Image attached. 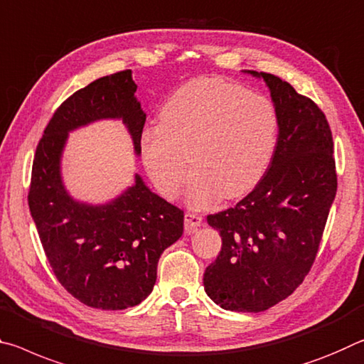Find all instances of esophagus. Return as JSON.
I'll list each match as a JSON object with an SVG mask.
<instances>
[{"instance_id": "34e87169", "label": "esophagus", "mask_w": 364, "mask_h": 364, "mask_svg": "<svg viewBox=\"0 0 364 364\" xmlns=\"http://www.w3.org/2000/svg\"><path fill=\"white\" fill-rule=\"evenodd\" d=\"M201 223H203V218L200 214L195 213H186V219H183V225H186V230L188 234H192L196 229L200 228Z\"/></svg>"}]
</instances>
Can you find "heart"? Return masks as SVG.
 Masks as SVG:
<instances>
[{"label":"heart","mask_w":364,"mask_h":364,"mask_svg":"<svg viewBox=\"0 0 364 364\" xmlns=\"http://www.w3.org/2000/svg\"><path fill=\"white\" fill-rule=\"evenodd\" d=\"M279 139V114L264 95L205 77L186 83L161 112V126L141 135V156L154 186L176 198L187 192L193 208L250 192L267 169Z\"/></svg>","instance_id":"heart-1"}]
</instances>
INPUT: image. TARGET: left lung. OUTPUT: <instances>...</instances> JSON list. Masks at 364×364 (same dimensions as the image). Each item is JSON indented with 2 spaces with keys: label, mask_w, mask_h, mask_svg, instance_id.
<instances>
[{
  "label": "left lung",
  "mask_w": 364,
  "mask_h": 364,
  "mask_svg": "<svg viewBox=\"0 0 364 364\" xmlns=\"http://www.w3.org/2000/svg\"><path fill=\"white\" fill-rule=\"evenodd\" d=\"M271 90L279 139L264 176L234 208L208 216L221 253L203 285L224 309L259 313L287 299L316 259L337 192L329 122L313 100L289 82L255 73Z\"/></svg>",
  "instance_id": "obj_1"
}]
</instances>
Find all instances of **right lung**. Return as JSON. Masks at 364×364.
Here are the masks:
<instances>
[{
    "instance_id": "1",
    "label": "right lung",
    "mask_w": 364,
    "mask_h": 364,
    "mask_svg": "<svg viewBox=\"0 0 364 364\" xmlns=\"http://www.w3.org/2000/svg\"><path fill=\"white\" fill-rule=\"evenodd\" d=\"M135 92L127 69L70 95L38 141L28 188V208L59 284L83 305L112 311L151 294L161 253L183 232V211L153 193L139 174L109 203L75 201L64 188L61 154L70 130L100 119H122L140 154L146 114Z\"/></svg>"
}]
</instances>
